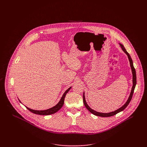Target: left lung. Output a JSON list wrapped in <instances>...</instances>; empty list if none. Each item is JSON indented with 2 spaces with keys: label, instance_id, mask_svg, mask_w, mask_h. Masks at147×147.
<instances>
[{
  "label": "left lung",
  "instance_id": "1",
  "mask_svg": "<svg viewBox=\"0 0 147 147\" xmlns=\"http://www.w3.org/2000/svg\"><path fill=\"white\" fill-rule=\"evenodd\" d=\"M120 47H121V48L122 49V50L124 52V53L126 54L128 56V58H129V61H130V67H131V71H132V74H133V87H132V89H131V92H130V96L127 100V102H125L124 103V105L123 106H122L121 108H120L119 109L113 111V112H109V113H100V112H98L93 109H92L88 105H87V102H86V99H85V95H84V93L83 94V102L84 103V105L85 107H86V108L92 114H94V115L95 116H100V117H111V116H114L115 115H116L117 113L123 111L124 109H125V108H126L128 105L129 104V103L130 102V100H131V98H132V96H133V93H134V89H135V87H136V82H137V80H136V70L134 67V66H133V60L131 58V56H130L129 53L127 52V51L125 50V49L124 48V46L121 44H119Z\"/></svg>",
  "mask_w": 147,
  "mask_h": 147
}]
</instances>
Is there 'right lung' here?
<instances>
[{"mask_svg": "<svg viewBox=\"0 0 147 147\" xmlns=\"http://www.w3.org/2000/svg\"><path fill=\"white\" fill-rule=\"evenodd\" d=\"M71 88V87H70L69 88H68L65 92V93L63 94V96H61V98L60 101L58 102V103L57 105H56L55 107H52V108H51L50 109H47V110H44V111H36V110H33V109H30V108H28L27 107H26L30 112H31L33 113L36 114V115H49L53 114V113L57 112L58 111H59L61 109V108L63 107V105L64 102H65V98L66 96V95L69 92V91L70 90Z\"/></svg>", "mask_w": 147, "mask_h": 147, "instance_id": "right-lung-1", "label": "right lung"}]
</instances>
